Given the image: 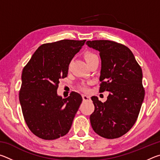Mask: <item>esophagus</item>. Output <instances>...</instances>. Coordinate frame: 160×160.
<instances>
[{
    "mask_svg": "<svg viewBox=\"0 0 160 160\" xmlns=\"http://www.w3.org/2000/svg\"><path fill=\"white\" fill-rule=\"evenodd\" d=\"M82 99L84 100V101H89V100L91 99L90 96L86 95V94H82Z\"/></svg>",
    "mask_w": 160,
    "mask_h": 160,
    "instance_id": "esophagus-1",
    "label": "esophagus"
}]
</instances>
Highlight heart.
<instances>
[{"instance_id": "obj_1", "label": "heart", "mask_w": 160, "mask_h": 160, "mask_svg": "<svg viewBox=\"0 0 160 160\" xmlns=\"http://www.w3.org/2000/svg\"><path fill=\"white\" fill-rule=\"evenodd\" d=\"M95 57H97V56L95 55V54H94L92 53L88 52V53H86L85 54V61H86L87 63H88V61H91L92 59L94 58H95ZM83 89H85V88H83Z\"/></svg>"}]
</instances>
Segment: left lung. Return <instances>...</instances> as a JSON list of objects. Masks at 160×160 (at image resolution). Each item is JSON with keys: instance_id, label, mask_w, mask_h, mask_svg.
I'll list each match as a JSON object with an SVG mask.
<instances>
[{"instance_id": "left-lung-1", "label": "left lung", "mask_w": 160, "mask_h": 160, "mask_svg": "<svg viewBox=\"0 0 160 160\" xmlns=\"http://www.w3.org/2000/svg\"><path fill=\"white\" fill-rule=\"evenodd\" d=\"M86 44L99 52V91L109 92L104 103L97 97H91L94 105L91 126L100 136L117 138L132 128L138 116L145 97L142 69L126 46L109 40L88 41Z\"/></svg>"}]
</instances>
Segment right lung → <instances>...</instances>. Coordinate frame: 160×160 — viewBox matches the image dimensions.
<instances>
[{
    "label": "right lung",
    "mask_w": 160,
    "mask_h": 160,
    "mask_svg": "<svg viewBox=\"0 0 160 160\" xmlns=\"http://www.w3.org/2000/svg\"><path fill=\"white\" fill-rule=\"evenodd\" d=\"M86 40L64 39L37 48L22 73L19 99L29 130L44 140H55L68 132L82 101L75 92L67 98L58 95L61 78Z\"/></svg>",
    "instance_id": "add662e5"
}]
</instances>
